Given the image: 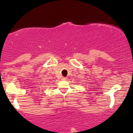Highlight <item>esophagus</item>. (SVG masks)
Listing matches in <instances>:
<instances>
[{"label": "esophagus", "mask_w": 133, "mask_h": 133, "mask_svg": "<svg viewBox=\"0 0 133 133\" xmlns=\"http://www.w3.org/2000/svg\"><path fill=\"white\" fill-rule=\"evenodd\" d=\"M67 79V78L66 77H62V80H63V81H65V80H66Z\"/></svg>", "instance_id": "34e87169"}]
</instances>
